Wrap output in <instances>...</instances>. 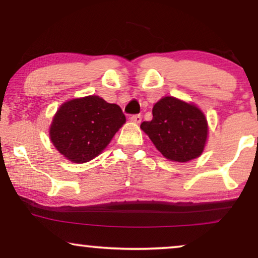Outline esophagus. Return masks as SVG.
<instances>
[{
	"instance_id": "obj_1",
	"label": "esophagus",
	"mask_w": 258,
	"mask_h": 258,
	"mask_svg": "<svg viewBox=\"0 0 258 258\" xmlns=\"http://www.w3.org/2000/svg\"><path fill=\"white\" fill-rule=\"evenodd\" d=\"M130 121L136 123V124H140L141 121H142V116H141V115H133L132 117H130Z\"/></svg>"
}]
</instances>
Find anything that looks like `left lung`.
<instances>
[{
  "mask_svg": "<svg viewBox=\"0 0 258 258\" xmlns=\"http://www.w3.org/2000/svg\"><path fill=\"white\" fill-rule=\"evenodd\" d=\"M141 129L156 149L171 162L185 163L202 155L209 126L203 111L194 103L164 96L153 108V119Z\"/></svg>",
  "mask_w": 258,
  "mask_h": 258,
  "instance_id": "1",
  "label": "left lung"
}]
</instances>
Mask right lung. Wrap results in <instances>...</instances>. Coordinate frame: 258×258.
<instances>
[{
  "mask_svg": "<svg viewBox=\"0 0 258 258\" xmlns=\"http://www.w3.org/2000/svg\"><path fill=\"white\" fill-rule=\"evenodd\" d=\"M124 123L125 116L117 104L90 95L67 101L57 109L49 137L67 160L86 163L107 148Z\"/></svg>",
  "mask_w": 258,
  "mask_h": 258,
  "instance_id": "1",
  "label": "right lung"
}]
</instances>
